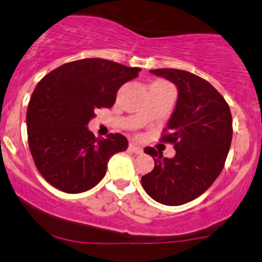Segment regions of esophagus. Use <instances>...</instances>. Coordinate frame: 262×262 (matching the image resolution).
Returning a JSON list of instances; mask_svg holds the SVG:
<instances>
[{"label": "esophagus", "instance_id": "1", "mask_svg": "<svg viewBox=\"0 0 262 262\" xmlns=\"http://www.w3.org/2000/svg\"><path fill=\"white\" fill-rule=\"evenodd\" d=\"M129 150H130V152H133V153H136V154H142L143 153L142 148L138 147L137 144H134V143H130V144H129Z\"/></svg>", "mask_w": 262, "mask_h": 262}]
</instances>
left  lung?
I'll return each instance as SVG.
<instances>
[{
    "label": "left lung",
    "mask_w": 262,
    "mask_h": 262,
    "mask_svg": "<svg viewBox=\"0 0 262 262\" xmlns=\"http://www.w3.org/2000/svg\"><path fill=\"white\" fill-rule=\"evenodd\" d=\"M150 73L178 89L168 133L161 139L174 145L176 156L164 158L159 150L145 148L154 168L143 176L142 186L157 202L180 206L200 197L221 173L232 140V117L224 96L205 79L178 69Z\"/></svg>",
    "instance_id": "1"
}]
</instances>
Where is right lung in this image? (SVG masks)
Segmentation results:
<instances>
[{
    "instance_id": "add662e5",
    "label": "right lung",
    "mask_w": 262,
    "mask_h": 262,
    "mask_svg": "<svg viewBox=\"0 0 262 262\" xmlns=\"http://www.w3.org/2000/svg\"><path fill=\"white\" fill-rule=\"evenodd\" d=\"M139 68L104 59L68 62L43 76L26 113L29 147L38 172L55 188L80 193L96 186L108 162L128 148L119 133L95 138L88 124L99 108H112L119 88Z\"/></svg>"
}]
</instances>
